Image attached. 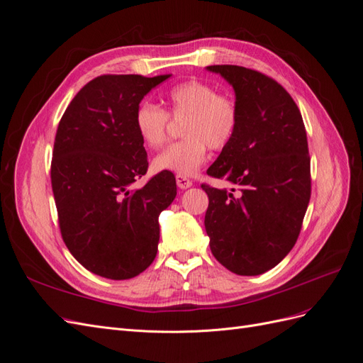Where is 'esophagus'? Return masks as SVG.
Instances as JSON below:
<instances>
[{
	"mask_svg": "<svg viewBox=\"0 0 363 363\" xmlns=\"http://www.w3.org/2000/svg\"><path fill=\"white\" fill-rule=\"evenodd\" d=\"M175 180H177V186L180 189H188L192 186V180H189L188 177H184V175H177Z\"/></svg>",
	"mask_w": 363,
	"mask_h": 363,
	"instance_id": "obj_1",
	"label": "esophagus"
}]
</instances>
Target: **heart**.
<instances>
[{
    "label": "heart",
    "instance_id": "1",
    "mask_svg": "<svg viewBox=\"0 0 363 363\" xmlns=\"http://www.w3.org/2000/svg\"><path fill=\"white\" fill-rule=\"evenodd\" d=\"M163 108L144 101L136 107L135 128L142 144L162 148L168 140L171 119L181 121L183 139L174 142L155 159L157 171L194 175L207 159V147L221 151L238 133L240 107L236 98L218 94L216 87L201 80H188L163 94Z\"/></svg>",
    "mask_w": 363,
    "mask_h": 363
}]
</instances>
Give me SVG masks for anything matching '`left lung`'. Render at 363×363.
<instances>
[{
    "instance_id": "left-lung-1",
    "label": "left lung",
    "mask_w": 363,
    "mask_h": 363,
    "mask_svg": "<svg viewBox=\"0 0 363 363\" xmlns=\"http://www.w3.org/2000/svg\"><path fill=\"white\" fill-rule=\"evenodd\" d=\"M207 69L233 86L240 123L207 169L235 188L201 184L208 196L206 233L223 267L238 276H259L284 259L301 232L312 191L304 123L289 92L271 77L236 65Z\"/></svg>"
}]
</instances>
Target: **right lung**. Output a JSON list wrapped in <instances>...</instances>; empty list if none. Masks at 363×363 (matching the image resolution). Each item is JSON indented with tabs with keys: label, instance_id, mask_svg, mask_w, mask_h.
<instances>
[{
	"label": "right lung",
	"instance_id": "obj_1",
	"mask_svg": "<svg viewBox=\"0 0 363 363\" xmlns=\"http://www.w3.org/2000/svg\"><path fill=\"white\" fill-rule=\"evenodd\" d=\"M171 75L104 74L84 84L65 111L51 160V186L65 245L96 276L127 280L157 255L159 215L177 195L162 171L133 189L148 169L135 128L136 107Z\"/></svg>",
	"mask_w": 363,
	"mask_h": 363
}]
</instances>
